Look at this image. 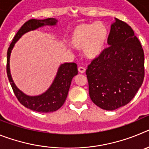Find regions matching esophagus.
<instances>
[{"mask_svg":"<svg viewBox=\"0 0 149 149\" xmlns=\"http://www.w3.org/2000/svg\"><path fill=\"white\" fill-rule=\"evenodd\" d=\"M85 71H86V68H84V67L83 66L78 67V72H80V73H84Z\"/></svg>","mask_w":149,"mask_h":149,"instance_id":"esophagus-1","label":"esophagus"}]
</instances>
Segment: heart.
Listing matches in <instances>:
<instances>
[{"label": "heart", "instance_id": "heart-1", "mask_svg": "<svg viewBox=\"0 0 149 149\" xmlns=\"http://www.w3.org/2000/svg\"><path fill=\"white\" fill-rule=\"evenodd\" d=\"M108 39V30L101 22L81 24L74 28L69 42L77 49H84L88 59L94 60L103 53Z\"/></svg>", "mask_w": 149, "mask_h": 149}]
</instances>
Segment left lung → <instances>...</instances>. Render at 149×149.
I'll return each instance as SVG.
<instances>
[{
	"label": "left lung",
	"mask_w": 149,
	"mask_h": 149,
	"mask_svg": "<svg viewBox=\"0 0 149 149\" xmlns=\"http://www.w3.org/2000/svg\"><path fill=\"white\" fill-rule=\"evenodd\" d=\"M107 43L110 46L86 70L89 93L100 108L114 110L133 99L145 76L144 51L133 29L116 18Z\"/></svg>",
	"instance_id": "8db88e82"
}]
</instances>
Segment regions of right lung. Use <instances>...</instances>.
I'll list each match as a JSON object with an SVG mask.
<instances>
[{
    "instance_id": "obj_1",
    "label": "right lung",
    "mask_w": 149,
    "mask_h": 149,
    "mask_svg": "<svg viewBox=\"0 0 149 149\" xmlns=\"http://www.w3.org/2000/svg\"><path fill=\"white\" fill-rule=\"evenodd\" d=\"M56 22L57 20L55 18H47L44 20L30 19L27 21L15 34L7 50L6 73L13 93L23 106L39 113H51L56 111L63 106L66 99L72 78L78 73L77 64L75 63H65L62 64L59 68L53 84L45 93L41 95L28 96L24 94L16 87L12 79L10 71V54L15 43L23 34L44 25H54Z\"/></svg>"
}]
</instances>
